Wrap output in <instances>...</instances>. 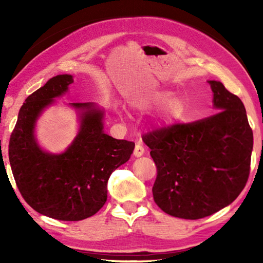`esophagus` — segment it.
<instances>
[{
  "instance_id": "1",
  "label": "esophagus",
  "mask_w": 263,
  "mask_h": 263,
  "mask_svg": "<svg viewBox=\"0 0 263 263\" xmlns=\"http://www.w3.org/2000/svg\"><path fill=\"white\" fill-rule=\"evenodd\" d=\"M144 153H145L144 146H142L141 144H137V145H136V148H135V152H133V154H135V157L139 158V157H141V155L144 154Z\"/></svg>"
}]
</instances>
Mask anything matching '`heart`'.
Here are the masks:
<instances>
[{
    "label": "heart",
    "instance_id": "heart-1",
    "mask_svg": "<svg viewBox=\"0 0 263 263\" xmlns=\"http://www.w3.org/2000/svg\"><path fill=\"white\" fill-rule=\"evenodd\" d=\"M155 103H163L164 105V116L169 121H179L183 117L185 105L183 100L180 96H171L169 92H160L154 97Z\"/></svg>",
    "mask_w": 263,
    "mask_h": 263
}]
</instances>
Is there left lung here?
Masks as SVG:
<instances>
[{"instance_id":"8db88e82","label":"left lung","mask_w":263,"mask_h":263,"mask_svg":"<svg viewBox=\"0 0 263 263\" xmlns=\"http://www.w3.org/2000/svg\"><path fill=\"white\" fill-rule=\"evenodd\" d=\"M217 114L142 136L157 166L153 197L168 215L201 219L232 203L247 183L253 131L237 95L209 81Z\"/></svg>"}]
</instances>
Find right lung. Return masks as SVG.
I'll use <instances>...</instances> for the list:
<instances>
[{
    "label": "right lung",
    "instance_id": "add662e5",
    "mask_svg": "<svg viewBox=\"0 0 263 263\" xmlns=\"http://www.w3.org/2000/svg\"><path fill=\"white\" fill-rule=\"evenodd\" d=\"M70 83L72 75H57L25 100L9 141V161L17 188L33 210L58 220L77 221L94 216L104 205L111 173L130 159L135 142L104 133L103 111L89 102L70 103L80 111L81 126L64 153L51 154L39 147L35 122Z\"/></svg>",
    "mask_w": 263,
    "mask_h": 263
}]
</instances>
